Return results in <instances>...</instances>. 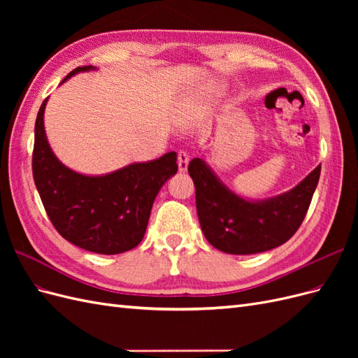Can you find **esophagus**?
I'll return each mask as SVG.
<instances>
[{"instance_id": "obj_1", "label": "esophagus", "mask_w": 358, "mask_h": 358, "mask_svg": "<svg viewBox=\"0 0 358 358\" xmlns=\"http://www.w3.org/2000/svg\"><path fill=\"white\" fill-rule=\"evenodd\" d=\"M188 162H189L188 154L183 152V150H180V152L178 154V166H179V171L180 173L188 170Z\"/></svg>"}]
</instances>
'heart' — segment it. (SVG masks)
<instances>
[{"mask_svg": "<svg viewBox=\"0 0 358 358\" xmlns=\"http://www.w3.org/2000/svg\"><path fill=\"white\" fill-rule=\"evenodd\" d=\"M203 107H206V104H204V101H201V103H200V106H199V107H197V112H199V109H203Z\"/></svg>", "mask_w": 358, "mask_h": 358, "instance_id": "heart-1", "label": "heart"}]
</instances>
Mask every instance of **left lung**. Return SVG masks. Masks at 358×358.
I'll return each instance as SVG.
<instances>
[{"label": "left lung", "instance_id": "1", "mask_svg": "<svg viewBox=\"0 0 358 358\" xmlns=\"http://www.w3.org/2000/svg\"><path fill=\"white\" fill-rule=\"evenodd\" d=\"M188 173L196 185L197 215L206 239L222 252L249 255L278 248L297 231L318 185L321 164L294 188L263 200L237 196L203 158H194Z\"/></svg>", "mask_w": 358, "mask_h": 358}]
</instances>
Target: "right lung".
<instances>
[{
	"label": "right lung",
	"instance_id": "right-lung-1",
	"mask_svg": "<svg viewBox=\"0 0 358 358\" xmlns=\"http://www.w3.org/2000/svg\"><path fill=\"white\" fill-rule=\"evenodd\" d=\"M96 70L74 69L71 76ZM40 106L34 129L32 176L49 220L70 243L95 254H122L142 242L154 200L161 187L176 175V152L158 159L133 162L106 175H82L64 166L53 154Z\"/></svg>",
	"mask_w": 358,
	"mask_h": 358
}]
</instances>
